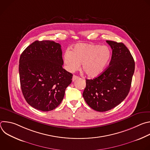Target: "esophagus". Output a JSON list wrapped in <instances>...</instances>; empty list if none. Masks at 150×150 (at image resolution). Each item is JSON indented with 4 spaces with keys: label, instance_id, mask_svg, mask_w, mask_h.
I'll return each mask as SVG.
<instances>
[{
    "label": "esophagus",
    "instance_id": "34e87169",
    "mask_svg": "<svg viewBox=\"0 0 150 150\" xmlns=\"http://www.w3.org/2000/svg\"><path fill=\"white\" fill-rule=\"evenodd\" d=\"M79 77L78 76H76V75H74V76H72V81L74 82L75 80L79 79Z\"/></svg>",
    "mask_w": 150,
    "mask_h": 150
}]
</instances>
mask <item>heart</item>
Returning <instances> with one entry per match:
<instances>
[{"label": "heart", "mask_w": 150, "mask_h": 150, "mask_svg": "<svg viewBox=\"0 0 150 150\" xmlns=\"http://www.w3.org/2000/svg\"><path fill=\"white\" fill-rule=\"evenodd\" d=\"M111 59V50L107 46L91 43L75 45L72 51L68 50L63 55L66 69L70 72L82 69L88 77L100 75L108 67Z\"/></svg>", "instance_id": "heart-1"}]
</instances>
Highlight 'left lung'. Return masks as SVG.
<instances>
[{
    "mask_svg": "<svg viewBox=\"0 0 150 150\" xmlns=\"http://www.w3.org/2000/svg\"><path fill=\"white\" fill-rule=\"evenodd\" d=\"M112 49L109 66L100 76L86 79L82 96L94 110H110L122 102L129 92L135 71V62L122 42L107 40Z\"/></svg>",
    "mask_w": 150,
    "mask_h": 150,
    "instance_id": "1",
    "label": "left lung"
}]
</instances>
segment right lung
<instances>
[{"mask_svg":"<svg viewBox=\"0 0 150 150\" xmlns=\"http://www.w3.org/2000/svg\"><path fill=\"white\" fill-rule=\"evenodd\" d=\"M63 64L61 46L53 41H35L21 54V88L34 109L51 111L62 101L73 75L63 68Z\"/></svg>","mask_w":150,"mask_h":150,"instance_id":"1","label":"right lung"}]
</instances>
